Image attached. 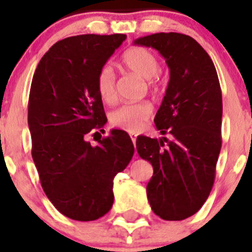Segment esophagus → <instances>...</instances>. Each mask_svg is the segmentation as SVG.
I'll use <instances>...</instances> for the list:
<instances>
[{"mask_svg":"<svg viewBox=\"0 0 252 252\" xmlns=\"http://www.w3.org/2000/svg\"><path fill=\"white\" fill-rule=\"evenodd\" d=\"M131 136V140H132V142H133V145H135V144H136V136H135V135H130Z\"/></svg>","mask_w":252,"mask_h":252,"instance_id":"34e87169","label":"esophagus"}]
</instances>
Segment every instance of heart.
Segmentation results:
<instances>
[{
	"mask_svg": "<svg viewBox=\"0 0 252 252\" xmlns=\"http://www.w3.org/2000/svg\"><path fill=\"white\" fill-rule=\"evenodd\" d=\"M122 64L130 72L140 75L148 81L149 87L155 88L159 84L158 73L160 72V62L154 53L145 48L128 49L122 57ZM95 88L99 98L104 103H113L116 101V81L115 73L110 66H103L97 74ZM153 106L149 102L142 101L136 103H126L113 111L110 116V122L113 127L136 133L144 127L145 122L150 119Z\"/></svg>",
	"mask_w": 252,
	"mask_h": 252,
	"instance_id": "heart-1",
	"label": "heart"
}]
</instances>
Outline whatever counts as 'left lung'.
<instances>
[{"label":"left lung","mask_w":252,"mask_h":252,"mask_svg":"<svg viewBox=\"0 0 252 252\" xmlns=\"http://www.w3.org/2000/svg\"><path fill=\"white\" fill-rule=\"evenodd\" d=\"M165 58L170 79L154 122L166 137L139 136L136 149L151 162L149 203L166 221H182L207 201L221 151L222 92L212 59L193 37L159 32L135 40Z\"/></svg>","instance_id":"left-lung-1"}]
</instances>
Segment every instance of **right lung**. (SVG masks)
<instances>
[{"mask_svg": "<svg viewBox=\"0 0 252 252\" xmlns=\"http://www.w3.org/2000/svg\"><path fill=\"white\" fill-rule=\"evenodd\" d=\"M124 34L77 35L60 40L32 77L28 122L31 155L49 201L75 221H94L113 204V179L128 165L133 144L122 130L86 141L107 122L95 79Z\"/></svg>", "mask_w": 252, "mask_h": 252, "instance_id": "add662e5", "label": "right lung"}]
</instances>
